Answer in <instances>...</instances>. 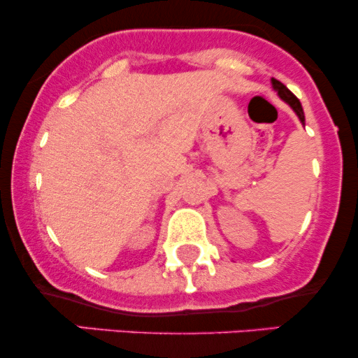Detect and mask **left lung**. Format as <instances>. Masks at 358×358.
<instances>
[{"label":"left lung","instance_id":"obj_1","mask_svg":"<svg viewBox=\"0 0 358 358\" xmlns=\"http://www.w3.org/2000/svg\"><path fill=\"white\" fill-rule=\"evenodd\" d=\"M271 84H273L274 90H276V92H278V96L291 106V109H293L294 113H296V116L299 117V121H301L303 124H305V113H303L301 102H299L298 97L294 96V94L291 92V90L287 89L285 84H282V82H279L276 79H271Z\"/></svg>","mask_w":358,"mask_h":358}]
</instances>
